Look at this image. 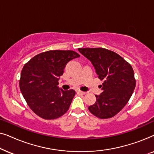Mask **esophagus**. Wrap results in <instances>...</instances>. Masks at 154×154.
<instances>
[{
	"label": "esophagus",
	"instance_id": "1",
	"mask_svg": "<svg viewBox=\"0 0 154 154\" xmlns=\"http://www.w3.org/2000/svg\"><path fill=\"white\" fill-rule=\"evenodd\" d=\"M77 92H78V93H80V94H87V92H86L81 91V90H77Z\"/></svg>",
	"mask_w": 154,
	"mask_h": 154
}]
</instances>
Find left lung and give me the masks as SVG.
Segmentation results:
<instances>
[{
  "mask_svg": "<svg viewBox=\"0 0 154 154\" xmlns=\"http://www.w3.org/2000/svg\"><path fill=\"white\" fill-rule=\"evenodd\" d=\"M81 53L91 61L103 80L100 95L88 107L90 112L101 119L112 118L119 113L131 97L136 80L131 65L116 52L103 48H79Z\"/></svg>",
  "mask_w": 154,
  "mask_h": 154,
  "instance_id": "1",
  "label": "left lung"
}]
</instances>
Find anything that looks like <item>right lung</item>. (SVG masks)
<instances>
[{
	"mask_svg": "<svg viewBox=\"0 0 154 154\" xmlns=\"http://www.w3.org/2000/svg\"><path fill=\"white\" fill-rule=\"evenodd\" d=\"M80 54L73 50H49L42 52L23 67L20 88L30 109L45 120L58 119L66 113L75 92L57 87L67 63Z\"/></svg>",
	"mask_w": 154,
	"mask_h": 154,
	"instance_id": "1",
	"label": "right lung"
}]
</instances>
